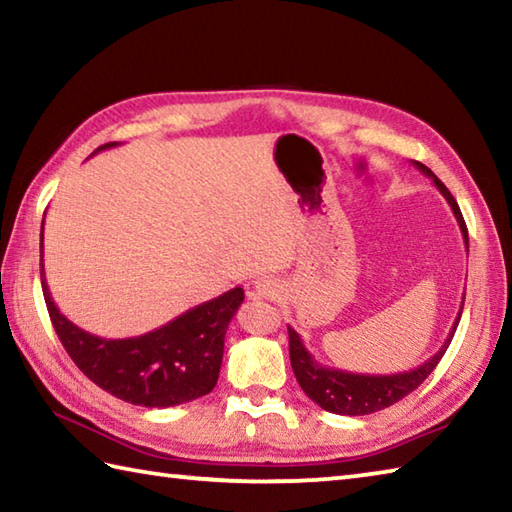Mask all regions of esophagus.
<instances>
[{
	"label": "esophagus",
	"instance_id": "obj_1",
	"mask_svg": "<svg viewBox=\"0 0 512 512\" xmlns=\"http://www.w3.org/2000/svg\"><path fill=\"white\" fill-rule=\"evenodd\" d=\"M277 292H279L277 281L270 279V277H262V279L255 281L253 290H250V295L259 297V299H275Z\"/></svg>",
	"mask_w": 512,
	"mask_h": 512
}]
</instances>
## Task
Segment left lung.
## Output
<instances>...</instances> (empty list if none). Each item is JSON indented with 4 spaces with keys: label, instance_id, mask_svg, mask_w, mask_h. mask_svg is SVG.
I'll use <instances>...</instances> for the list:
<instances>
[{
    "label": "left lung",
    "instance_id": "1",
    "mask_svg": "<svg viewBox=\"0 0 512 512\" xmlns=\"http://www.w3.org/2000/svg\"><path fill=\"white\" fill-rule=\"evenodd\" d=\"M413 167L422 171L427 178H431L433 184L438 187V191L444 195V200L449 202L455 220H458V226L462 231L466 250H469V231H466L460 206H458V202H455L451 191L444 187L436 173H433L429 167H424L422 162L413 160ZM462 308H464V301L460 306L458 317H455V323L451 325L447 341L442 343V347L436 354L427 358L422 365L409 369V372L387 374V376H383V374H354V372H345V369L325 367L308 352V347L303 345L301 336L292 328H288L292 372H295L297 383L301 385L303 391H306L308 398L317 402L321 409L330 411V413H339V416H367V413L387 409L394 405V402L409 396L413 389H418L424 380H427V376L433 372V369H436L440 358L444 356V352H447L455 330H458Z\"/></svg>",
    "mask_w": 512,
    "mask_h": 512
}]
</instances>
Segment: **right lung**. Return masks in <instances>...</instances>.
Wrapping results in <instances>:
<instances>
[{
	"instance_id": "add662e5",
	"label": "right lung",
	"mask_w": 512,
	"mask_h": 512,
	"mask_svg": "<svg viewBox=\"0 0 512 512\" xmlns=\"http://www.w3.org/2000/svg\"><path fill=\"white\" fill-rule=\"evenodd\" d=\"M116 145L107 143L94 154ZM41 288L54 330L76 367L107 394L149 409L176 407L211 394L220 376L226 328L244 301V290L237 286L147 334L103 339L63 317L52 301L43 264Z\"/></svg>"
}]
</instances>
